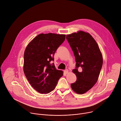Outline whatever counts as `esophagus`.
<instances>
[{
	"mask_svg": "<svg viewBox=\"0 0 121 121\" xmlns=\"http://www.w3.org/2000/svg\"><path fill=\"white\" fill-rule=\"evenodd\" d=\"M64 73H65V74H68L69 73V70H68V69H65V70H64Z\"/></svg>",
	"mask_w": 121,
	"mask_h": 121,
	"instance_id": "obj_1",
	"label": "esophagus"
}]
</instances>
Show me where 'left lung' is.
Segmentation results:
<instances>
[{
    "mask_svg": "<svg viewBox=\"0 0 121 121\" xmlns=\"http://www.w3.org/2000/svg\"><path fill=\"white\" fill-rule=\"evenodd\" d=\"M66 38L76 61V69L72 72L77 80L71 84V87L76 93L82 95L97 82L103 65L102 54L96 41L89 33L78 31L67 35Z\"/></svg>",
    "mask_w": 121,
    "mask_h": 121,
    "instance_id": "left-lung-1",
    "label": "left lung"
}]
</instances>
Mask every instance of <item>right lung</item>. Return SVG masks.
I'll list each match as a JSON object with an SVG mask.
<instances>
[{
  "mask_svg": "<svg viewBox=\"0 0 121 121\" xmlns=\"http://www.w3.org/2000/svg\"><path fill=\"white\" fill-rule=\"evenodd\" d=\"M65 35L55 33L38 35L27 45L24 56V72L30 85L40 94H48L56 88L63 75L54 63L53 56L65 41Z\"/></svg>",
  "mask_w": 121,
  "mask_h": 121,
  "instance_id": "obj_1",
  "label": "right lung"
}]
</instances>
